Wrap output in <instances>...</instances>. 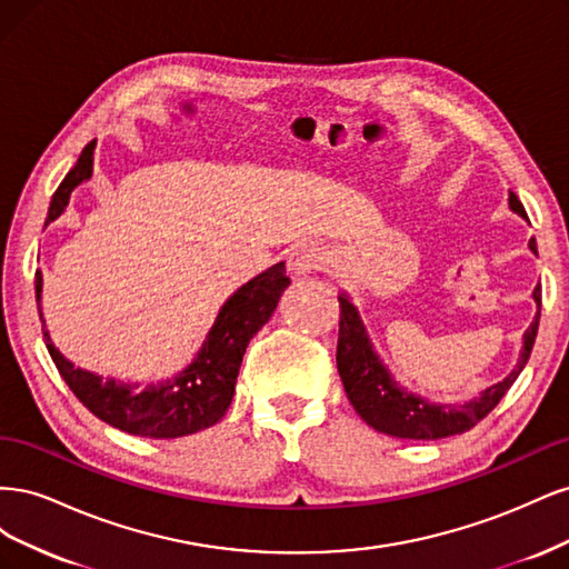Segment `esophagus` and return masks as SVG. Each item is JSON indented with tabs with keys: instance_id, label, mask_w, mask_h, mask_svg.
I'll use <instances>...</instances> for the list:
<instances>
[{
	"instance_id": "esophagus-1",
	"label": "esophagus",
	"mask_w": 569,
	"mask_h": 569,
	"mask_svg": "<svg viewBox=\"0 0 569 569\" xmlns=\"http://www.w3.org/2000/svg\"><path fill=\"white\" fill-rule=\"evenodd\" d=\"M327 263V251L313 242H301V244H295L289 251V258H287V266L289 270L295 274H308V272H316V270H322Z\"/></svg>"
}]
</instances>
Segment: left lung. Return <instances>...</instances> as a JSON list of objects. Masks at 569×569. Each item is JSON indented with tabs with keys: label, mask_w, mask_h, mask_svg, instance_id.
<instances>
[{
	"label": "left lung",
	"mask_w": 569,
	"mask_h": 569,
	"mask_svg": "<svg viewBox=\"0 0 569 569\" xmlns=\"http://www.w3.org/2000/svg\"><path fill=\"white\" fill-rule=\"evenodd\" d=\"M510 209L527 218L525 206L520 199L510 192ZM529 249L537 253V242L529 239ZM533 301H537L539 311L529 330L525 332L520 360L515 370L489 389L481 391L479 399L468 403H432L422 399V396L399 387L391 372L385 368L380 356L375 353L372 341L366 332V325L360 320L356 306L351 303L349 295H339V339H337V368L341 385L347 389V396L356 412L363 418L372 429L389 437L399 439H422L435 441L443 437L462 435L472 429L479 420H485L489 412L503 399L506 391L518 380V375L525 370L533 339L539 332V318H541V287L533 289Z\"/></svg>",
	"instance_id": "8db88e82"
}]
</instances>
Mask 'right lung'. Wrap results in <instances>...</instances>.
<instances>
[{
  "instance_id": "obj_1",
  "label": "right lung",
  "mask_w": 569,
  "mask_h": 569,
  "mask_svg": "<svg viewBox=\"0 0 569 569\" xmlns=\"http://www.w3.org/2000/svg\"><path fill=\"white\" fill-rule=\"evenodd\" d=\"M94 142L82 149L78 163L68 170V176L51 197L47 226L57 220L68 206L73 189L92 178ZM289 278L284 263L256 274L253 280L239 287L234 295L222 303L220 313L206 335L197 358L184 370L159 385H126L116 380H101L99 375L76 368L63 358L44 332L47 351L61 372L63 382L71 387L80 403L99 420L134 437L149 439H178L197 435L201 429L216 425L232 403L239 366L253 335L268 322ZM36 297L38 308L42 299V272H36ZM42 318V313H40Z\"/></svg>"
}]
</instances>
